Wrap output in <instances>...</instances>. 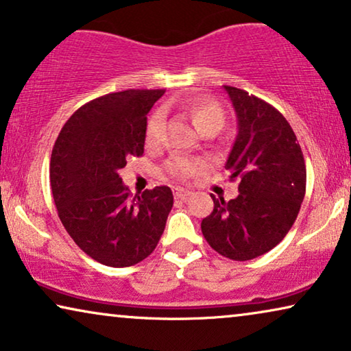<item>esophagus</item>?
<instances>
[{
	"instance_id": "34e87169",
	"label": "esophagus",
	"mask_w": 351,
	"mask_h": 351,
	"mask_svg": "<svg viewBox=\"0 0 351 351\" xmlns=\"http://www.w3.org/2000/svg\"><path fill=\"white\" fill-rule=\"evenodd\" d=\"M190 195H191L190 190H184V189H176V190H174L176 199H186Z\"/></svg>"
}]
</instances>
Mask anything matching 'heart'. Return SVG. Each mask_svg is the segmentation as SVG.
I'll use <instances>...</instances> for the list:
<instances>
[{
  "mask_svg": "<svg viewBox=\"0 0 351 351\" xmlns=\"http://www.w3.org/2000/svg\"><path fill=\"white\" fill-rule=\"evenodd\" d=\"M185 112L193 121L195 128L199 132L213 131L219 132L225 124V110L222 105L214 102L209 99H193L185 104ZM162 124H165V117L161 112H155L148 119L147 131H145V141L148 145H156L161 141L162 134ZM199 161L189 160V158H174L166 165V172L172 179L184 180L186 177L193 176L195 172L199 171Z\"/></svg>",
  "mask_w": 351,
  "mask_h": 351,
  "instance_id": "heart-1",
  "label": "heart"
}]
</instances>
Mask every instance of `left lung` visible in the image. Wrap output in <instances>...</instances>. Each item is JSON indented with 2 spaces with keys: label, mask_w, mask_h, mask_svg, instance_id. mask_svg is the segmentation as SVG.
<instances>
[{
  "label": "left lung",
  "mask_w": 351,
  "mask_h": 351,
  "mask_svg": "<svg viewBox=\"0 0 351 351\" xmlns=\"http://www.w3.org/2000/svg\"><path fill=\"white\" fill-rule=\"evenodd\" d=\"M238 118V136L225 167L239 179V195L214 201L201 222L209 246L232 261L271 251L294 225L305 196L304 153L291 124L265 100L223 86Z\"/></svg>",
  "instance_id": "obj_1"
}]
</instances>
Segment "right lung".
Here are the masks:
<instances>
[{
	"label": "right lung",
	"instance_id": "obj_1",
	"mask_svg": "<svg viewBox=\"0 0 351 351\" xmlns=\"http://www.w3.org/2000/svg\"><path fill=\"white\" fill-rule=\"evenodd\" d=\"M165 89L97 97L69 118L52 148L49 179L60 222L81 251L107 267H131L155 251L174 196L155 186L132 196L119 171L142 156L147 114Z\"/></svg>",
	"mask_w": 351,
	"mask_h": 351
}]
</instances>
